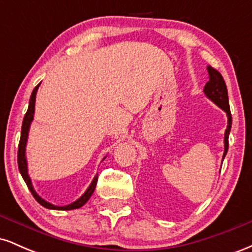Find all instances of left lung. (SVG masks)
I'll list each match as a JSON object with an SVG mask.
<instances>
[{
    "label": "left lung",
    "instance_id": "obj_1",
    "mask_svg": "<svg viewBox=\"0 0 252 252\" xmlns=\"http://www.w3.org/2000/svg\"><path fill=\"white\" fill-rule=\"evenodd\" d=\"M207 72H209V82L206 83V85L204 88L205 94L216 105H218L219 108L224 110L227 116V128L225 130L224 136V155H222V160H224L228 149V135H230L231 126H232V117H231L230 105H228L227 89L221 74L216 68L207 66Z\"/></svg>",
    "mask_w": 252,
    "mask_h": 252
}]
</instances>
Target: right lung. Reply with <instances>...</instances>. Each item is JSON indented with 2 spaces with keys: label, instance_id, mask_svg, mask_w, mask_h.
<instances>
[{
  "label": "right lung",
  "instance_id": "1",
  "mask_svg": "<svg viewBox=\"0 0 252 252\" xmlns=\"http://www.w3.org/2000/svg\"><path fill=\"white\" fill-rule=\"evenodd\" d=\"M40 84L34 88L33 92H32L31 98H30V105H28V110L26 112L25 117H24V122H22V129H21V137H20V143H19V150H17V164H19V170L21 173L22 178L26 182V185L30 189L31 193L33 194L35 200L39 202L40 205H42L43 207L50 210H63V211H67V210H74V209H79L82 207L83 205H85L90 198H91L92 193L94 192V189H96L97 185V180H98V174L94 176V180H92L91 185L89 186V189L85 190V193L80 196L79 199H77L76 201L72 202L70 205H66V206H56V205L51 204V202L43 200L41 196H39V194L34 190L33 185H32V180L28 175V168H27V160H26V144H27V138H28V131H30V126L32 121L34 118V111H35V97H36V92L37 89H39Z\"/></svg>",
  "mask_w": 252,
  "mask_h": 252
}]
</instances>
